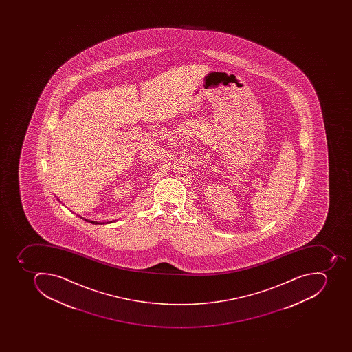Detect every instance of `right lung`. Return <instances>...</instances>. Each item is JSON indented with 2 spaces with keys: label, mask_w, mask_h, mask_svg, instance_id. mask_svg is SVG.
<instances>
[{
  "label": "right lung",
  "mask_w": 352,
  "mask_h": 352,
  "mask_svg": "<svg viewBox=\"0 0 352 352\" xmlns=\"http://www.w3.org/2000/svg\"><path fill=\"white\" fill-rule=\"evenodd\" d=\"M91 222H92V223H97V222H94V221H91Z\"/></svg>",
  "instance_id": "1"
}]
</instances>
